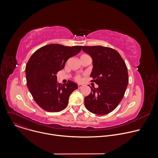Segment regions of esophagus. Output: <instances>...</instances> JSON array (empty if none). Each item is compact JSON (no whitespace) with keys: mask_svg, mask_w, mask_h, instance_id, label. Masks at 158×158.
Masks as SVG:
<instances>
[{"mask_svg":"<svg viewBox=\"0 0 158 158\" xmlns=\"http://www.w3.org/2000/svg\"><path fill=\"white\" fill-rule=\"evenodd\" d=\"M83 87V85H82V84H78V89H81V88H82Z\"/></svg>","mask_w":158,"mask_h":158,"instance_id":"obj_1","label":"esophagus"}]
</instances>
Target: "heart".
Masks as SVG:
<instances>
[{"instance_id": "heart-1", "label": "heart", "mask_w": 158, "mask_h": 158, "mask_svg": "<svg viewBox=\"0 0 158 158\" xmlns=\"http://www.w3.org/2000/svg\"><path fill=\"white\" fill-rule=\"evenodd\" d=\"M87 57H90V56H89L88 55H87V54H82V55L80 56V59H81V60H82V59H84V58H87ZM81 79H82V78H81V76L77 75V76H76L75 77V80L77 81H81Z\"/></svg>"}]
</instances>
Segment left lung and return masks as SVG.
Masks as SVG:
<instances>
[{
	"label": "left lung",
	"mask_w": 158,
	"mask_h": 158,
	"mask_svg": "<svg viewBox=\"0 0 158 158\" xmlns=\"http://www.w3.org/2000/svg\"><path fill=\"white\" fill-rule=\"evenodd\" d=\"M82 50L92 58L91 81L98 85L97 89L91 87V93L84 98L85 106L94 114H108L124 97L129 83L127 66L113 48L97 45L82 46Z\"/></svg>",
	"instance_id": "left-lung-1"
}]
</instances>
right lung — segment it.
<instances>
[{
	"label": "right lung",
	"instance_id": "add662e5",
	"mask_svg": "<svg viewBox=\"0 0 158 158\" xmlns=\"http://www.w3.org/2000/svg\"><path fill=\"white\" fill-rule=\"evenodd\" d=\"M82 48L49 44L37 50L30 57L25 69L27 86L34 101L43 110L59 112L67 106L69 97L77 89V84L68 81L61 85L57 82L56 74Z\"/></svg>",
	"mask_w": 158,
	"mask_h": 158
}]
</instances>
